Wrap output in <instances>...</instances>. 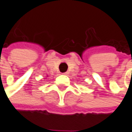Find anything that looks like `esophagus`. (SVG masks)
<instances>
[{"instance_id":"esophagus-1","label":"esophagus","mask_w":132,"mask_h":132,"mask_svg":"<svg viewBox=\"0 0 132 132\" xmlns=\"http://www.w3.org/2000/svg\"><path fill=\"white\" fill-rule=\"evenodd\" d=\"M63 75H65V76H67V75L69 74V72H63Z\"/></svg>"}]
</instances>
